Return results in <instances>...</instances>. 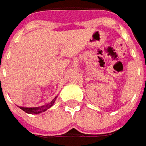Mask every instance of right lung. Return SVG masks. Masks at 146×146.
I'll use <instances>...</instances> for the list:
<instances>
[{
	"label": "right lung",
	"instance_id": "right-lung-1",
	"mask_svg": "<svg viewBox=\"0 0 146 146\" xmlns=\"http://www.w3.org/2000/svg\"><path fill=\"white\" fill-rule=\"evenodd\" d=\"M55 101H56V98H54L51 103H49L48 104L45 105V106H43L41 108H23V107H19V108L28 114H38L47 111L48 108H51L54 104Z\"/></svg>",
	"mask_w": 146,
	"mask_h": 146
}]
</instances>
